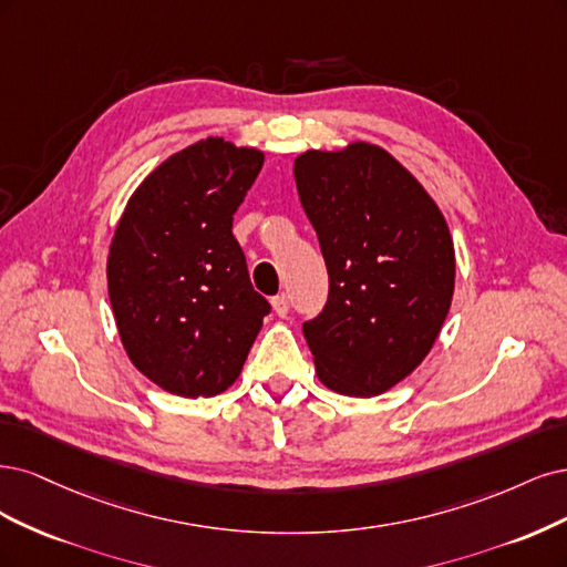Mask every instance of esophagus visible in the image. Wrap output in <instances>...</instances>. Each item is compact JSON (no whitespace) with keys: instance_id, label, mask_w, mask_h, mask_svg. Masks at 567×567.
<instances>
[{"instance_id":"1","label":"esophagus","mask_w":567,"mask_h":567,"mask_svg":"<svg viewBox=\"0 0 567 567\" xmlns=\"http://www.w3.org/2000/svg\"><path fill=\"white\" fill-rule=\"evenodd\" d=\"M272 310H276V316L285 318V316L289 313V297H287V295L272 297Z\"/></svg>"}]
</instances>
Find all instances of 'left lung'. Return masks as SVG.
<instances>
[{
  "label": "left lung",
  "instance_id": "obj_1",
  "mask_svg": "<svg viewBox=\"0 0 567 567\" xmlns=\"http://www.w3.org/2000/svg\"><path fill=\"white\" fill-rule=\"evenodd\" d=\"M299 199L330 276L322 313L303 322L327 389L370 398L416 370L447 318L454 245L424 186L379 145L306 151Z\"/></svg>",
  "mask_w": 567,
  "mask_h": 567
}]
</instances>
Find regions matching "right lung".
Returning <instances> with one entry per match:
<instances>
[{
	"label": "right lung",
	"instance_id": "right-lung-1",
	"mask_svg": "<svg viewBox=\"0 0 567 567\" xmlns=\"http://www.w3.org/2000/svg\"><path fill=\"white\" fill-rule=\"evenodd\" d=\"M264 153L209 136L134 190L107 254V295L134 368L184 398L240 377L270 303L254 291L233 214Z\"/></svg>",
	"mask_w": 567,
	"mask_h": 567
}]
</instances>
